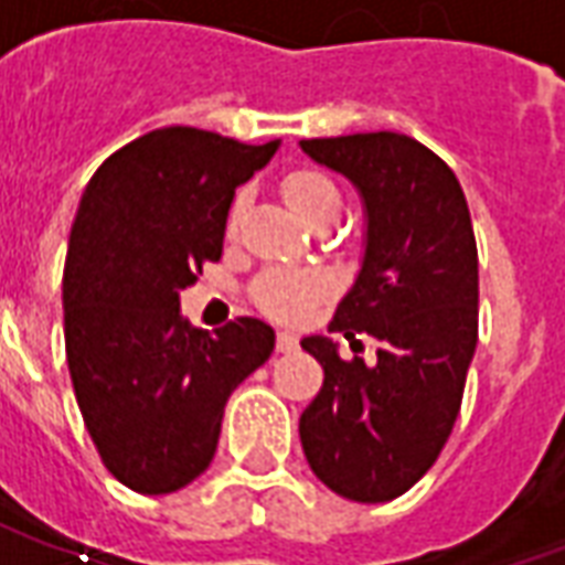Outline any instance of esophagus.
<instances>
[{"instance_id":"obj_1","label":"esophagus","mask_w":565,"mask_h":565,"mask_svg":"<svg viewBox=\"0 0 565 565\" xmlns=\"http://www.w3.org/2000/svg\"><path fill=\"white\" fill-rule=\"evenodd\" d=\"M296 335L294 332H278V339H275V348H278V354H290L296 351Z\"/></svg>"}]
</instances>
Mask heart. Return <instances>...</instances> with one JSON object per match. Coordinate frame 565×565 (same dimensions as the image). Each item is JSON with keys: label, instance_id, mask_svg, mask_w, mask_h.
<instances>
[{"label": "heart", "instance_id": "1", "mask_svg": "<svg viewBox=\"0 0 565 565\" xmlns=\"http://www.w3.org/2000/svg\"><path fill=\"white\" fill-rule=\"evenodd\" d=\"M284 199L290 202V209L308 221L315 217L320 209H330V205H342V193L332 181L330 174L318 172V169H299L290 172L281 181ZM242 211H245V193L230 202L226 209V233L233 235L242 221ZM323 281L318 275H308V271H266L257 284L250 287V296L266 315L278 320H299L306 318L308 311L315 308L320 296H323Z\"/></svg>", "mask_w": 565, "mask_h": 565}]
</instances>
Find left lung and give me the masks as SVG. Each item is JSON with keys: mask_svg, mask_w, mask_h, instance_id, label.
<instances>
[{"mask_svg": "<svg viewBox=\"0 0 565 565\" xmlns=\"http://www.w3.org/2000/svg\"><path fill=\"white\" fill-rule=\"evenodd\" d=\"M351 178L366 205V254L330 332L379 339V356L342 360L327 335L302 348L323 387L299 417L323 484L354 502H391L429 472L460 415L478 344V247L450 166L412 136L356 132L299 141Z\"/></svg>", "mask_w": 565, "mask_h": 565, "instance_id": "1", "label": "left lung"}]
</instances>
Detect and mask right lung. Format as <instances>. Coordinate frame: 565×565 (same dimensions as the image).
I'll list each match as a JSON object with an SVG mask.
<instances>
[{"label":"right lung","instance_id":"obj_1","mask_svg":"<svg viewBox=\"0 0 565 565\" xmlns=\"http://www.w3.org/2000/svg\"><path fill=\"white\" fill-rule=\"evenodd\" d=\"M275 150L153 129L115 150L81 196L63 269L68 375L105 469L136 493H174L209 469L230 393L275 348L259 318L209 335L178 311L181 290L221 259L235 186Z\"/></svg>","mask_w":565,"mask_h":565}]
</instances>
